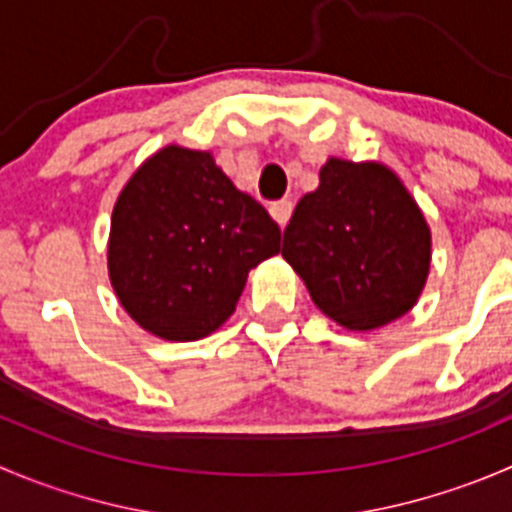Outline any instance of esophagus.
Instances as JSON below:
<instances>
[{
    "instance_id": "obj_1",
    "label": "esophagus",
    "mask_w": 512,
    "mask_h": 512,
    "mask_svg": "<svg viewBox=\"0 0 512 512\" xmlns=\"http://www.w3.org/2000/svg\"><path fill=\"white\" fill-rule=\"evenodd\" d=\"M270 215H272V220L277 222V225L285 227L287 222H290V215H292V202H287V200L275 202V205L270 207Z\"/></svg>"
}]
</instances>
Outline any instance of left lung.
Listing matches in <instances>:
<instances>
[{"instance_id": "1", "label": "left lung", "mask_w": 512, "mask_h": 512, "mask_svg": "<svg viewBox=\"0 0 512 512\" xmlns=\"http://www.w3.org/2000/svg\"><path fill=\"white\" fill-rule=\"evenodd\" d=\"M433 237L398 175L382 162L330 157L297 202L282 257L322 315L352 332L410 312L428 282Z\"/></svg>"}]
</instances>
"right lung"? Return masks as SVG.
Listing matches in <instances>:
<instances>
[{
  "mask_svg": "<svg viewBox=\"0 0 512 512\" xmlns=\"http://www.w3.org/2000/svg\"><path fill=\"white\" fill-rule=\"evenodd\" d=\"M280 252V227L207 150L167 145L119 192L107 270L119 305L155 337L192 342L235 312L252 267Z\"/></svg>",
  "mask_w": 512,
  "mask_h": 512,
  "instance_id": "obj_1",
  "label": "right lung"
}]
</instances>
